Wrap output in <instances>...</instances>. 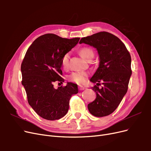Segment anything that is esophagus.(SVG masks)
<instances>
[{
  "instance_id": "obj_1",
  "label": "esophagus",
  "mask_w": 151,
  "mask_h": 151,
  "mask_svg": "<svg viewBox=\"0 0 151 151\" xmlns=\"http://www.w3.org/2000/svg\"><path fill=\"white\" fill-rule=\"evenodd\" d=\"M79 90H81V91H83V90H84V89H86V88H85V87L83 86H79Z\"/></svg>"
}]
</instances>
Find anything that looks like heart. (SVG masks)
Here are the masks:
<instances>
[{
  "label": "heart",
  "mask_w": 151,
  "mask_h": 151,
  "mask_svg": "<svg viewBox=\"0 0 151 151\" xmlns=\"http://www.w3.org/2000/svg\"><path fill=\"white\" fill-rule=\"evenodd\" d=\"M80 56L86 60H90L94 57V51L89 47H83L79 50ZM61 64L64 70H68L69 68V60L68 54H65L62 57ZM89 76V73L86 71L74 72L68 76V80L77 84H83L86 83Z\"/></svg>",
  "instance_id": "heart-1"
}]
</instances>
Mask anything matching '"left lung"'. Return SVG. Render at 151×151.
Listing matches in <instances>:
<instances>
[{
	"instance_id": "obj_1",
	"label": "left lung",
	"mask_w": 151,
	"mask_h": 151,
	"mask_svg": "<svg viewBox=\"0 0 151 151\" xmlns=\"http://www.w3.org/2000/svg\"><path fill=\"white\" fill-rule=\"evenodd\" d=\"M83 43L97 49L100 61L90 79L97 83L92 88L96 98L88 108L95 116H106L115 110L127 92L132 74L130 55L119 38L106 31L82 38L79 43ZM100 82L104 84L101 88L98 87Z\"/></svg>"
}]
</instances>
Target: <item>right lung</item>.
Here are the masks:
<instances>
[{"mask_svg": "<svg viewBox=\"0 0 151 151\" xmlns=\"http://www.w3.org/2000/svg\"><path fill=\"white\" fill-rule=\"evenodd\" d=\"M79 40L45 34L36 38L26 53L21 67L22 84L29 104L44 119L55 120L64 116L69 108L71 96L78 93L75 84L68 83L56 89L53 83H63L64 79L60 76L62 57Z\"/></svg>", "mask_w": 151, "mask_h": 151, "instance_id": "1", "label": "right lung"}]
</instances>
